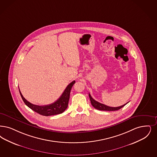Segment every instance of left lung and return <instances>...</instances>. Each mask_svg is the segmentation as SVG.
Instances as JSON below:
<instances>
[{
    "instance_id": "8db88e82",
    "label": "left lung",
    "mask_w": 157,
    "mask_h": 157,
    "mask_svg": "<svg viewBox=\"0 0 157 157\" xmlns=\"http://www.w3.org/2000/svg\"><path fill=\"white\" fill-rule=\"evenodd\" d=\"M89 96L90 101L92 105L94 107L95 109H96L98 110H103V111H115V110H118L120 109L121 108H122L127 103H128V102H127V103H125V104L121 106L116 107H114L108 106H106V105H105L104 104L101 103H99V102H98V101L94 100L92 98V96H90V94H89Z\"/></svg>"
}]
</instances>
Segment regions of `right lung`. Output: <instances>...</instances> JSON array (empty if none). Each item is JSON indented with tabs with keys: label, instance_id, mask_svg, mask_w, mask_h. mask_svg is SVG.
Wrapping results in <instances>:
<instances>
[{
	"label": "right lung",
	"instance_id": "add662e5",
	"mask_svg": "<svg viewBox=\"0 0 157 157\" xmlns=\"http://www.w3.org/2000/svg\"><path fill=\"white\" fill-rule=\"evenodd\" d=\"M75 83V81H74L71 83H70L65 89V90L63 91L62 95L57 101L51 103L50 105H45V106H38V105L32 104L29 101H27L23 97L21 92L20 91V89H19V92L23 101L29 108H30L32 110L41 115L45 116H49L61 114L66 110V109L68 107L71 90Z\"/></svg>",
	"mask_w": 157,
	"mask_h": 157
}]
</instances>
